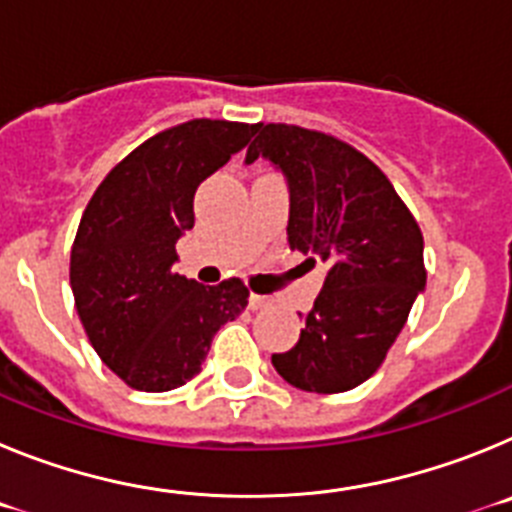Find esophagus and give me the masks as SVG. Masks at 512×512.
I'll use <instances>...</instances> for the list:
<instances>
[{
	"mask_svg": "<svg viewBox=\"0 0 512 512\" xmlns=\"http://www.w3.org/2000/svg\"><path fill=\"white\" fill-rule=\"evenodd\" d=\"M248 307H251V310H266V307H271V297L251 295L248 297Z\"/></svg>",
	"mask_w": 512,
	"mask_h": 512,
	"instance_id": "1",
	"label": "esophagus"
}]
</instances>
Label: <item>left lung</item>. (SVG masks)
<instances>
[{"label": "left lung", "instance_id": "left-lung-1", "mask_svg": "<svg viewBox=\"0 0 512 512\" xmlns=\"http://www.w3.org/2000/svg\"><path fill=\"white\" fill-rule=\"evenodd\" d=\"M256 133L246 164L261 156L287 179L289 248L328 264L300 341L271 364L297 390H354L382 366L425 289L423 235L390 179L348 143L282 122Z\"/></svg>", "mask_w": 512, "mask_h": 512}]
</instances>
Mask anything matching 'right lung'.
Instances as JSON below:
<instances>
[{
    "mask_svg": "<svg viewBox=\"0 0 512 512\" xmlns=\"http://www.w3.org/2000/svg\"><path fill=\"white\" fill-rule=\"evenodd\" d=\"M259 125L189 120L153 135L104 176L71 248L76 312L99 359L140 392L200 374L220 325L246 310L241 279L202 287L174 274L176 241L194 228V192Z\"/></svg>",
    "mask_w": 512,
    "mask_h": 512,
    "instance_id": "obj_1",
    "label": "right lung"
}]
</instances>
